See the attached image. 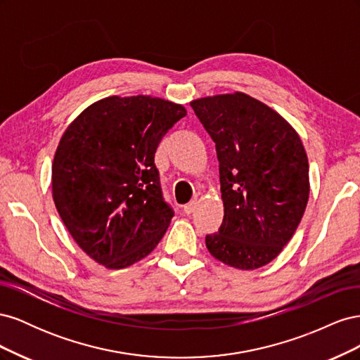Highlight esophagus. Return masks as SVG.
Here are the masks:
<instances>
[{"label": "esophagus", "mask_w": 360, "mask_h": 360, "mask_svg": "<svg viewBox=\"0 0 360 360\" xmlns=\"http://www.w3.org/2000/svg\"><path fill=\"white\" fill-rule=\"evenodd\" d=\"M197 200H192L191 202H188L186 205H183V212L186 213V214H191L193 210H195V207H197Z\"/></svg>", "instance_id": "34e87169"}]
</instances>
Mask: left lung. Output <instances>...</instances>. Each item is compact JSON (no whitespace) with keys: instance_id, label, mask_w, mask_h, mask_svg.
Returning <instances> with one entry per match:
<instances>
[{"instance_id":"obj_1","label":"left lung","mask_w":360,"mask_h":360,"mask_svg":"<svg viewBox=\"0 0 360 360\" xmlns=\"http://www.w3.org/2000/svg\"><path fill=\"white\" fill-rule=\"evenodd\" d=\"M216 144L224 221L205 236L209 252L234 269L275 259L302 221L309 198V165L287 120L245 93L191 102Z\"/></svg>"}]
</instances>
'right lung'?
Returning <instances> with one entry per match:
<instances>
[{"label":"right lung","mask_w":360,"mask_h":360,"mask_svg":"<svg viewBox=\"0 0 360 360\" xmlns=\"http://www.w3.org/2000/svg\"><path fill=\"white\" fill-rule=\"evenodd\" d=\"M184 106L151 96H111L90 105L63 134L52 163V197L84 252L124 269L156 248L174 216L155 153Z\"/></svg>","instance_id":"add662e5"}]
</instances>
